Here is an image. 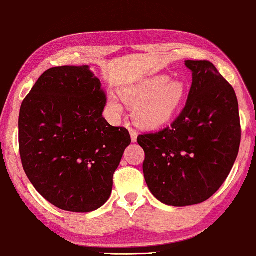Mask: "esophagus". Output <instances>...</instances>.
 Masks as SVG:
<instances>
[{
    "mask_svg": "<svg viewBox=\"0 0 256 256\" xmlns=\"http://www.w3.org/2000/svg\"><path fill=\"white\" fill-rule=\"evenodd\" d=\"M128 131H130V135H131L132 142L135 143L138 141V132L135 131V130H133L132 128H128Z\"/></svg>",
    "mask_w": 256,
    "mask_h": 256,
    "instance_id": "34e87169",
    "label": "esophagus"
}]
</instances>
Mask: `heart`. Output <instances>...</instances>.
I'll use <instances>...</instances> for the list:
<instances>
[{"mask_svg": "<svg viewBox=\"0 0 256 256\" xmlns=\"http://www.w3.org/2000/svg\"><path fill=\"white\" fill-rule=\"evenodd\" d=\"M188 84L171 80L166 74L141 80L118 90L125 103L133 105V118L144 128L155 130L168 124L182 108L188 95ZM108 106L114 115L123 112L121 100L113 93L108 95Z\"/></svg>", "mask_w": 256, "mask_h": 256, "instance_id": "1", "label": "heart"}]
</instances>
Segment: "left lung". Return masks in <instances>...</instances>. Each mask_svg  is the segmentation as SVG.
Masks as SVG:
<instances>
[{
  "mask_svg": "<svg viewBox=\"0 0 256 256\" xmlns=\"http://www.w3.org/2000/svg\"><path fill=\"white\" fill-rule=\"evenodd\" d=\"M192 86L176 120L156 133L138 135L143 173L151 193L171 206L206 201L221 188L241 143L233 88L208 61H185Z\"/></svg>",
  "mask_w": 256,
  "mask_h": 256,
  "instance_id": "8db88e82",
  "label": "left lung"
}]
</instances>
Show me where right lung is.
Instances as JSON below:
<instances>
[{"instance_id": "obj_1", "label": "right lung", "mask_w": 256, "mask_h": 256, "mask_svg": "<svg viewBox=\"0 0 256 256\" xmlns=\"http://www.w3.org/2000/svg\"><path fill=\"white\" fill-rule=\"evenodd\" d=\"M101 81L82 66L52 68L21 105L18 143L35 190L64 211L88 213L106 203L113 174L131 136L103 118Z\"/></svg>"}]
</instances>
